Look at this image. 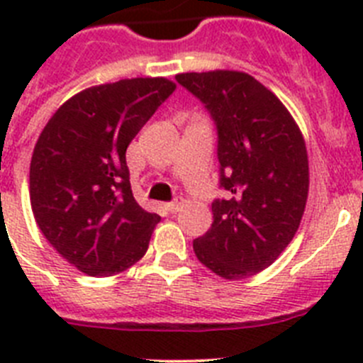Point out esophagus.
Wrapping results in <instances>:
<instances>
[{"label": "esophagus", "instance_id": "34e87169", "mask_svg": "<svg viewBox=\"0 0 363 363\" xmlns=\"http://www.w3.org/2000/svg\"><path fill=\"white\" fill-rule=\"evenodd\" d=\"M179 205H182V201H178V200H174V201H169V203H165V209L169 211V213H178L179 211Z\"/></svg>", "mask_w": 363, "mask_h": 363}]
</instances>
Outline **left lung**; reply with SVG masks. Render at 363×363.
I'll return each instance as SVG.
<instances>
[{
  "label": "left lung",
  "instance_id": "1",
  "mask_svg": "<svg viewBox=\"0 0 363 363\" xmlns=\"http://www.w3.org/2000/svg\"><path fill=\"white\" fill-rule=\"evenodd\" d=\"M176 82L209 111L218 130L220 187L213 225L192 242L225 280L264 271L294 238L309 192L303 136L280 99L238 70L185 72Z\"/></svg>",
  "mask_w": 363,
  "mask_h": 363
}]
</instances>
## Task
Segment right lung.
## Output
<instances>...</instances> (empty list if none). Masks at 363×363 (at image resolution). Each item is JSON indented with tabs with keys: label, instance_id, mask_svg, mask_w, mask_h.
Listing matches in <instances>:
<instances>
[{
	"label": "right lung",
	"instance_id": "add662e5",
	"mask_svg": "<svg viewBox=\"0 0 363 363\" xmlns=\"http://www.w3.org/2000/svg\"><path fill=\"white\" fill-rule=\"evenodd\" d=\"M165 78L91 86L54 112L32 152L30 205L38 227L89 277L142 259L160 221L133 196L127 147L174 92Z\"/></svg>",
	"mask_w": 363,
	"mask_h": 363
}]
</instances>
